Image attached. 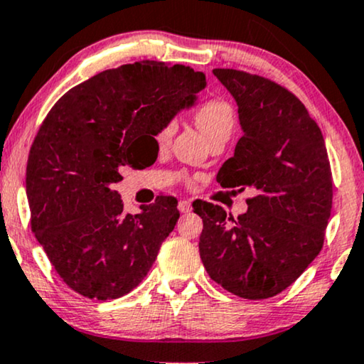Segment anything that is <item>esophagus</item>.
Listing matches in <instances>:
<instances>
[{
    "label": "esophagus",
    "instance_id": "obj_1",
    "mask_svg": "<svg viewBox=\"0 0 364 364\" xmlns=\"http://www.w3.org/2000/svg\"><path fill=\"white\" fill-rule=\"evenodd\" d=\"M178 209H180V213H189L191 211V203L186 201V199H183V201L178 203Z\"/></svg>",
    "mask_w": 364,
    "mask_h": 364
}]
</instances>
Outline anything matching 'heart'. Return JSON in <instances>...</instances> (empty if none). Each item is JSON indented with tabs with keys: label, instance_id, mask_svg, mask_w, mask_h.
Here are the masks:
<instances>
[{
	"label": "heart",
	"instance_id": "b5f03b06",
	"mask_svg": "<svg viewBox=\"0 0 364 364\" xmlns=\"http://www.w3.org/2000/svg\"><path fill=\"white\" fill-rule=\"evenodd\" d=\"M193 119L196 122L198 129L208 140H211L213 136L219 135V133H231L232 129V107L229 105L228 100L221 99V97H209V99L203 100L201 104L194 110ZM173 132H175V124L168 122L161 127L156 133V141L158 143H166L170 140Z\"/></svg>",
	"mask_w": 364,
	"mask_h": 364
}]
</instances>
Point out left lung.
I'll return each mask as SVG.
<instances>
[{"label": "left lung", "instance_id": "1", "mask_svg": "<svg viewBox=\"0 0 364 364\" xmlns=\"http://www.w3.org/2000/svg\"><path fill=\"white\" fill-rule=\"evenodd\" d=\"M213 74L234 97L244 132L216 180L240 191L254 188L255 196L237 219L221 206L193 203L203 218L199 255L223 289L269 299L323 247L333 199L328 153L320 127L285 87L235 69Z\"/></svg>", "mask_w": 364, "mask_h": 364}]
</instances>
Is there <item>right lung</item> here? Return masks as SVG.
<instances>
[{
	"label": "right lung",
	"instance_id": "right-lung-1",
	"mask_svg": "<svg viewBox=\"0 0 364 364\" xmlns=\"http://www.w3.org/2000/svg\"><path fill=\"white\" fill-rule=\"evenodd\" d=\"M204 85L206 75L186 65L141 60L73 87L44 119L26 166L31 229L74 291L119 299L151 269L178 201L161 196L132 216L112 186L122 166H145L158 130Z\"/></svg>",
	"mask_w": 364,
	"mask_h": 364
}]
</instances>
